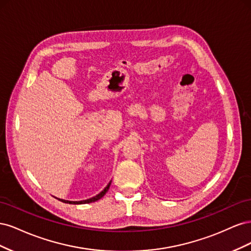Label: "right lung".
Returning a JSON list of instances; mask_svg holds the SVG:
<instances>
[{
	"instance_id": "right-lung-1",
	"label": "right lung",
	"mask_w": 251,
	"mask_h": 251,
	"mask_svg": "<svg viewBox=\"0 0 251 251\" xmlns=\"http://www.w3.org/2000/svg\"><path fill=\"white\" fill-rule=\"evenodd\" d=\"M110 185H111V182L110 183L105 186V188L103 189V191L100 193V194H98L97 196H95V197H93V198H91V199H88V200H83V201H67V200H62V199H58L59 201H62V202H64V203H69V204H86V203H91V202H95V201H97V200H100V198H102V197L105 195V193L108 192V189H109V187H110Z\"/></svg>"
}]
</instances>
